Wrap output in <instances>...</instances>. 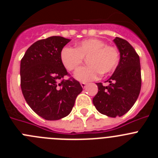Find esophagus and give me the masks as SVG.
Listing matches in <instances>:
<instances>
[{"mask_svg": "<svg viewBox=\"0 0 158 158\" xmlns=\"http://www.w3.org/2000/svg\"><path fill=\"white\" fill-rule=\"evenodd\" d=\"M81 87L83 88V89H85V88H86V85H87V84L85 83V82H82V83H81Z\"/></svg>", "mask_w": 158, "mask_h": 158, "instance_id": "1", "label": "esophagus"}]
</instances>
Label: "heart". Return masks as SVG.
<instances>
[{"instance_id": "b5f03b06", "label": "heart", "mask_w": 158, "mask_h": 158, "mask_svg": "<svg viewBox=\"0 0 158 158\" xmlns=\"http://www.w3.org/2000/svg\"><path fill=\"white\" fill-rule=\"evenodd\" d=\"M87 58L89 65L77 70L74 77L81 82H89L115 70L119 60L118 49L106 45L104 40L93 38L81 41L76 48L65 47L61 51L60 58L65 69L69 71L77 69Z\"/></svg>"}]
</instances>
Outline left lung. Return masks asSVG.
<instances>
[{"label":"left lung","mask_w":158,"mask_h":158,"mask_svg":"<svg viewBox=\"0 0 158 158\" xmlns=\"http://www.w3.org/2000/svg\"><path fill=\"white\" fill-rule=\"evenodd\" d=\"M120 53L115 72L107 81L109 85L96 83L98 93L93 103L103 115L122 116L135 104L140 93L142 78L139 56L127 40L116 37L113 40Z\"/></svg>","instance_id":"left-lung-1"}]
</instances>
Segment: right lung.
Wrapping results in <instances>:
<instances>
[{
    "mask_svg": "<svg viewBox=\"0 0 158 158\" xmlns=\"http://www.w3.org/2000/svg\"><path fill=\"white\" fill-rule=\"evenodd\" d=\"M70 41L51 36L35 42L25 52L20 62V85L25 100L35 112L47 120L67 116L82 91L73 78L63 80L68 72L60 54Z\"/></svg>",
    "mask_w": 158,
    "mask_h": 158,
    "instance_id": "add662e5",
    "label": "right lung"
}]
</instances>
